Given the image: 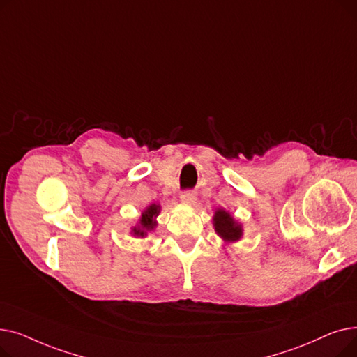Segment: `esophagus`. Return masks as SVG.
<instances>
[{
	"label": "esophagus",
	"mask_w": 357,
	"mask_h": 357,
	"mask_svg": "<svg viewBox=\"0 0 357 357\" xmlns=\"http://www.w3.org/2000/svg\"><path fill=\"white\" fill-rule=\"evenodd\" d=\"M181 201L186 205H192L195 201H197V195L191 191H186V192H182L181 195Z\"/></svg>",
	"instance_id": "34e87169"
}]
</instances>
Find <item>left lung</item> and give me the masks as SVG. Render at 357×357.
<instances>
[{"instance_id":"obj_1","label":"left lung","mask_w":357,"mask_h":357,"mask_svg":"<svg viewBox=\"0 0 357 357\" xmlns=\"http://www.w3.org/2000/svg\"><path fill=\"white\" fill-rule=\"evenodd\" d=\"M213 226L217 236L224 241V245H231L243 237V224L236 220L230 211L217 208L213 217Z\"/></svg>"}]
</instances>
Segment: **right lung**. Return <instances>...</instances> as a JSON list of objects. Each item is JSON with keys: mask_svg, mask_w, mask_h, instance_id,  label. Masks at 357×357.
I'll return each instance as SVG.
<instances>
[{"mask_svg": "<svg viewBox=\"0 0 357 357\" xmlns=\"http://www.w3.org/2000/svg\"><path fill=\"white\" fill-rule=\"evenodd\" d=\"M160 214V204H150L142 211L140 218L137 220L136 226L131 227L130 234L135 237H146L150 231L158 227V215Z\"/></svg>", "mask_w": 357, "mask_h": 357, "instance_id": "add662e5", "label": "right lung"}]
</instances>
